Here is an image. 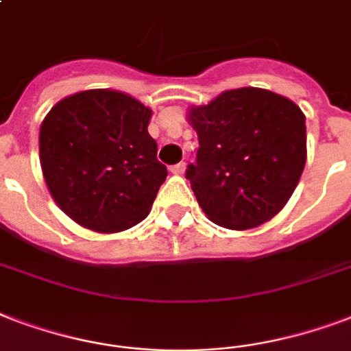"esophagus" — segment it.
<instances>
[{
	"mask_svg": "<svg viewBox=\"0 0 351 351\" xmlns=\"http://www.w3.org/2000/svg\"><path fill=\"white\" fill-rule=\"evenodd\" d=\"M184 171H186V164H184V162L171 167V173H173V175H184Z\"/></svg>",
	"mask_w": 351,
	"mask_h": 351,
	"instance_id": "obj_1",
	"label": "esophagus"
}]
</instances>
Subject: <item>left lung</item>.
<instances>
[{
    "mask_svg": "<svg viewBox=\"0 0 351 351\" xmlns=\"http://www.w3.org/2000/svg\"><path fill=\"white\" fill-rule=\"evenodd\" d=\"M187 121L199 151L186 178L211 223L256 228L287 204L307 158L306 116L291 99L237 88L191 106Z\"/></svg>",
    "mask_w": 351,
    "mask_h": 351,
    "instance_id": "obj_1",
    "label": "left lung"
}]
</instances>
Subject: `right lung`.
Wrapping results in <instances>:
<instances>
[{
  "mask_svg": "<svg viewBox=\"0 0 351 351\" xmlns=\"http://www.w3.org/2000/svg\"><path fill=\"white\" fill-rule=\"evenodd\" d=\"M151 108L116 90L58 101L40 127V165L51 197L77 224L101 234L149 215L167 169L147 130Z\"/></svg>",
  "mask_w": 351,
  "mask_h": 351,
  "instance_id": "add662e5",
  "label": "right lung"
}]
</instances>
